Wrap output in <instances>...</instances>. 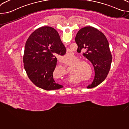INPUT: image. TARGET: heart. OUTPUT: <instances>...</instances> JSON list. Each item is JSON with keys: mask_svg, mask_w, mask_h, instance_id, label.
Segmentation results:
<instances>
[{"mask_svg": "<svg viewBox=\"0 0 129 129\" xmlns=\"http://www.w3.org/2000/svg\"><path fill=\"white\" fill-rule=\"evenodd\" d=\"M77 60L79 59L77 58ZM72 72L74 73L73 76L77 77L79 79L84 81L90 80L92 78L93 68L89 63L78 60L71 66Z\"/></svg>", "mask_w": 129, "mask_h": 129, "instance_id": "heart-1", "label": "heart"}]
</instances>
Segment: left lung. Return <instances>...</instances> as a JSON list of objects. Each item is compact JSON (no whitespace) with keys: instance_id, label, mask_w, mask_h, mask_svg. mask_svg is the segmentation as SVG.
Wrapping results in <instances>:
<instances>
[{"instance_id":"8db88e82","label":"left lung","mask_w":129,"mask_h":129,"mask_svg":"<svg viewBox=\"0 0 129 129\" xmlns=\"http://www.w3.org/2000/svg\"><path fill=\"white\" fill-rule=\"evenodd\" d=\"M75 41L77 51L83 52V56L93 64L95 70L94 79L87 88L95 87L106 78L112 63V55L109 43L101 31L92 26H86L79 30Z\"/></svg>"}]
</instances>
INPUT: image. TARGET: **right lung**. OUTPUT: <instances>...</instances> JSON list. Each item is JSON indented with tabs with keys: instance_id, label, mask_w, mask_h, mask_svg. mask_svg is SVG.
Segmentation results:
<instances>
[{
	"instance_id": "add662e5",
	"label": "right lung",
	"mask_w": 129,
	"mask_h": 129,
	"mask_svg": "<svg viewBox=\"0 0 129 129\" xmlns=\"http://www.w3.org/2000/svg\"><path fill=\"white\" fill-rule=\"evenodd\" d=\"M66 49L58 31L49 26L35 30L27 39L23 55L25 70L29 80L38 87L45 90L60 89L53 72L56 67L57 54L63 56Z\"/></svg>"
}]
</instances>
